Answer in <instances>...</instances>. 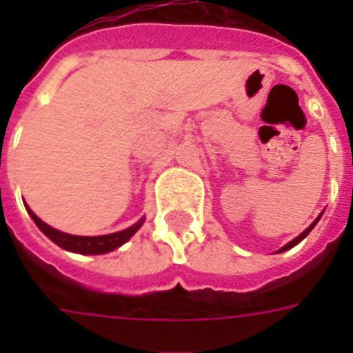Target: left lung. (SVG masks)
I'll return each mask as SVG.
<instances>
[{
    "label": "left lung",
    "mask_w": 353,
    "mask_h": 353,
    "mask_svg": "<svg viewBox=\"0 0 353 353\" xmlns=\"http://www.w3.org/2000/svg\"><path fill=\"white\" fill-rule=\"evenodd\" d=\"M321 216H323V214H321ZM321 216H319L317 220L313 221L312 225L307 227L306 231H304V232H301V234L296 236L295 240H291V241H290V243H285V245H284V247H280V249H279V251H276V252H284V251H290L291 247H295V245H296V243H301V241H302V240H304V238H306V236H307V234H310V232H312V229H313V227L317 225V221H319V220H321Z\"/></svg>",
    "instance_id": "1"
}]
</instances>
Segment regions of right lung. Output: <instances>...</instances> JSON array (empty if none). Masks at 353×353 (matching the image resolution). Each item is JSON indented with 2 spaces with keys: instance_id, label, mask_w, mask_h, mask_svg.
<instances>
[{
  "instance_id": "1",
  "label": "right lung",
  "mask_w": 353,
  "mask_h": 353,
  "mask_svg": "<svg viewBox=\"0 0 353 353\" xmlns=\"http://www.w3.org/2000/svg\"><path fill=\"white\" fill-rule=\"evenodd\" d=\"M25 209H27L29 216L36 223V227H38L49 240L54 241L58 247H62L65 251L79 252V254H104V252L115 251V249H119L122 243H126V241L130 240L144 223V218H141V220H139L137 223H133L132 227H128L124 231L112 232V234L74 236L68 234V232L58 231V229H52L51 225H47L46 221H41L40 218L29 209V205H25Z\"/></svg>"
}]
</instances>
